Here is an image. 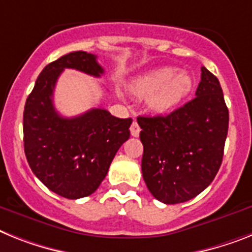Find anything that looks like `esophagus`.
Wrapping results in <instances>:
<instances>
[{"instance_id":"1","label":"esophagus","mask_w":252,"mask_h":252,"mask_svg":"<svg viewBox=\"0 0 252 252\" xmlns=\"http://www.w3.org/2000/svg\"><path fill=\"white\" fill-rule=\"evenodd\" d=\"M139 132H141V128H139L138 123L134 120V122L132 123V126H130V134H132L133 137H138Z\"/></svg>"}]
</instances>
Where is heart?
I'll use <instances>...</instances> for the list:
<instances>
[{
  "mask_svg": "<svg viewBox=\"0 0 252 252\" xmlns=\"http://www.w3.org/2000/svg\"><path fill=\"white\" fill-rule=\"evenodd\" d=\"M193 80L187 73L162 67L137 78L130 91L139 97L147 96V105L158 113L168 111L178 105L192 90Z\"/></svg>",
  "mask_w": 252,
  "mask_h": 252,
  "instance_id": "1",
  "label": "heart"
}]
</instances>
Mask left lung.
<instances>
[{
  "label": "left lung",
  "instance_id": "obj_1",
  "mask_svg": "<svg viewBox=\"0 0 252 252\" xmlns=\"http://www.w3.org/2000/svg\"><path fill=\"white\" fill-rule=\"evenodd\" d=\"M142 175L152 196L172 205L201 193L221 165L229 114L220 83L201 67L196 97L165 116H138Z\"/></svg>",
  "mask_w": 252,
  "mask_h": 252
}]
</instances>
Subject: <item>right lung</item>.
Returning <instances> with one entry per match:
<instances>
[{
	"instance_id": "obj_1",
	"label": "right lung",
	"mask_w": 252,
	"mask_h": 252,
	"mask_svg": "<svg viewBox=\"0 0 252 252\" xmlns=\"http://www.w3.org/2000/svg\"><path fill=\"white\" fill-rule=\"evenodd\" d=\"M96 59L92 54L75 51L48 64L38 75L23 115L29 166L48 189L70 200L96 191L115 154L130 136V118H115L105 109L64 118L55 109L52 96L64 69L98 78L103 67Z\"/></svg>"
}]
</instances>
